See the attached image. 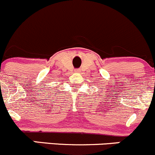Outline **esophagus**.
I'll use <instances>...</instances> for the list:
<instances>
[{"instance_id":"34e87169","label":"esophagus","mask_w":155,"mask_h":155,"mask_svg":"<svg viewBox=\"0 0 155 155\" xmlns=\"http://www.w3.org/2000/svg\"><path fill=\"white\" fill-rule=\"evenodd\" d=\"M76 72L79 73V72H80V70H79V69H78V70H76Z\"/></svg>"}]
</instances>
